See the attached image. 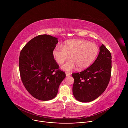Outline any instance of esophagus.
<instances>
[{
	"mask_svg": "<svg viewBox=\"0 0 128 128\" xmlns=\"http://www.w3.org/2000/svg\"><path fill=\"white\" fill-rule=\"evenodd\" d=\"M70 75H71V74H70V73H67V72H66V76H70Z\"/></svg>",
	"mask_w": 128,
	"mask_h": 128,
	"instance_id": "esophagus-1",
	"label": "esophagus"
}]
</instances>
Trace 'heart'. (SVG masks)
<instances>
[{
    "label": "heart",
    "instance_id": "b5f03b06",
    "mask_svg": "<svg viewBox=\"0 0 128 128\" xmlns=\"http://www.w3.org/2000/svg\"><path fill=\"white\" fill-rule=\"evenodd\" d=\"M99 50L98 46L88 40L75 39L65 42L63 47L57 44L52 50V56L56 61L61 64L68 59L71 60L62 66L65 71H71L76 67L82 70L88 67L96 57Z\"/></svg>",
    "mask_w": 128,
    "mask_h": 128
}]
</instances>
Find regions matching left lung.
I'll return each mask as SVG.
<instances>
[{"mask_svg": "<svg viewBox=\"0 0 128 128\" xmlns=\"http://www.w3.org/2000/svg\"><path fill=\"white\" fill-rule=\"evenodd\" d=\"M95 62L86 70L72 74L74 80L72 92L82 102H89L99 97L106 88L112 72V54L102 44Z\"/></svg>", "mask_w": 128, "mask_h": 128, "instance_id": "1", "label": "left lung"}]
</instances>
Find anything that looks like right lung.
Wrapping results in <instances>:
<instances>
[{
  "label": "right lung",
  "instance_id": "obj_1",
  "mask_svg": "<svg viewBox=\"0 0 128 128\" xmlns=\"http://www.w3.org/2000/svg\"><path fill=\"white\" fill-rule=\"evenodd\" d=\"M58 38L50 35L36 36L23 48L19 57L22 82L35 98L48 101L55 97L65 73L59 69L52 50Z\"/></svg>",
  "mask_w": 128,
  "mask_h": 128
}]
</instances>
